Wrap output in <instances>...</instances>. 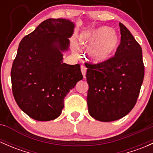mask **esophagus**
<instances>
[{
  "instance_id": "obj_1",
  "label": "esophagus",
  "mask_w": 153,
  "mask_h": 153,
  "mask_svg": "<svg viewBox=\"0 0 153 153\" xmlns=\"http://www.w3.org/2000/svg\"><path fill=\"white\" fill-rule=\"evenodd\" d=\"M81 72H82V75L84 76V78H85V75H86V68L84 67V65L81 66Z\"/></svg>"
}]
</instances>
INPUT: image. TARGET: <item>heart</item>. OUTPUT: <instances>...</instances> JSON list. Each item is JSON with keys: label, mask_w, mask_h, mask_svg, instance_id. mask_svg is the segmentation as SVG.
I'll return each instance as SVG.
<instances>
[{"label": "heart", "mask_w": 153, "mask_h": 153, "mask_svg": "<svg viewBox=\"0 0 153 153\" xmlns=\"http://www.w3.org/2000/svg\"><path fill=\"white\" fill-rule=\"evenodd\" d=\"M80 44L83 48L89 47V57L94 63H101L109 59L119 44V37L110 27H101L81 35ZM76 47L73 52L77 53Z\"/></svg>", "instance_id": "heart-1"}]
</instances>
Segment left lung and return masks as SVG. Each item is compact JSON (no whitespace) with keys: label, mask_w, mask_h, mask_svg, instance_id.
<instances>
[{"label":"left lung","mask_w":153,"mask_h":153,"mask_svg":"<svg viewBox=\"0 0 153 153\" xmlns=\"http://www.w3.org/2000/svg\"><path fill=\"white\" fill-rule=\"evenodd\" d=\"M121 43L115 56L97 64L85 63L89 113L100 121H116L135 106L144 76L142 49L119 23Z\"/></svg>","instance_id":"8db88e82"}]
</instances>
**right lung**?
Wrapping results in <instances>:
<instances>
[{
  "label": "right lung",
  "instance_id": "1",
  "mask_svg": "<svg viewBox=\"0 0 153 153\" xmlns=\"http://www.w3.org/2000/svg\"><path fill=\"white\" fill-rule=\"evenodd\" d=\"M75 24L49 18L20 42L11 70L12 93L18 106L40 121L60 116L64 99L83 78L79 64L63 63Z\"/></svg>",
  "mask_w": 153,
  "mask_h": 153
}]
</instances>
